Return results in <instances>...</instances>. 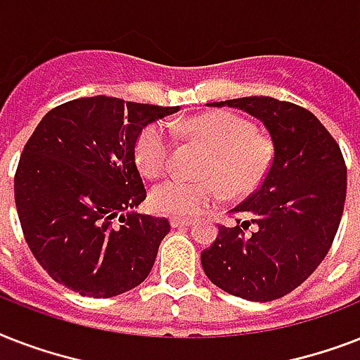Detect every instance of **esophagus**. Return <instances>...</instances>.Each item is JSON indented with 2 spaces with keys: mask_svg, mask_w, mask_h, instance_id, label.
Segmentation results:
<instances>
[{
  "mask_svg": "<svg viewBox=\"0 0 360 360\" xmlns=\"http://www.w3.org/2000/svg\"><path fill=\"white\" fill-rule=\"evenodd\" d=\"M169 224H172V228H186V226L192 224L191 219H179V217H172L169 219Z\"/></svg>",
  "mask_w": 360,
  "mask_h": 360,
  "instance_id": "obj_1",
  "label": "esophagus"
}]
</instances>
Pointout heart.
Instances as JSON below:
<instances>
[{
  "mask_svg": "<svg viewBox=\"0 0 360 360\" xmlns=\"http://www.w3.org/2000/svg\"><path fill=\"white\" fill-rule=\"evenodd\" d=\"M177 134L196 140L211 151L203 168L205 181L168 177L153 186L151 207L160 214L194 219L222 202V185L231 196H246L267 177L274 157L271 138L254 130L250 121L231 112H207L172 127L151 123L136 141V160L149 177L160 175L172 164Z\"/></svg>",
  "mask_w": 360,
  "mask_h": 360,
  "instance_id": "obj_1",
  "label": "heart"
}]
</instances>
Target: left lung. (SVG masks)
Instances as JSON below:
<instances>
[{"instance_id":"left-lung-1","label":"left lung","mask_w":360,"mask_h":360,"mask_svg":"<svg viewBox=\"0 0 360 360\" xmlns=\"http://www.w3.org/2000/svg\"><path fill=\"white\" fill-rule=\"evenodd\" d=\"M207 106L239 108L262 121L274 157L259 188L231 209L246 220L220 226L202 252V267L231 295L274 301L301 285L335 240L347 188L340 146L312 112L293 103L243 97Z\"/></svg>"}]
</instances>
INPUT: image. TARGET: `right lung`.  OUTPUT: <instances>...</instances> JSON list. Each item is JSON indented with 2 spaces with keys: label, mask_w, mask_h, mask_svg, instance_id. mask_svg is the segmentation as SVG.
Wrapping results in <instances>:
<instances>
[{
  "label": "right lung",
  "mask_w": 360,
  "mask_h": 360,
  "mask_svg": "<svg viewBox=\"0 0 360 360\" xmlns=\"http://www.w3.org/2000/svg\"><path fill=\"white\" fill-rule=\"evenodd\" d=\"M179 106L86 97L50 110L25 143L14 202L27 246L56 282L108 299L151 273L169 222L132 209L146 200L136 141Z\"/></svg>",
  "instance_id": "right-lung-1"
}]
</instances>
